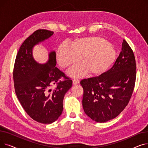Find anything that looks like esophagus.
<instances>
[{"instance_id":"34e87169","label":"esophagus","mask_w":148,"mask_h":148,"mask_svg":"<svg viewBox=\"0 0 148 148\" xmlns=\"http://www.w3.org/2000/svg\"><path fill=\"white\" fill-rule=\"evenodd\" d=\"M79 82H80V80H79V79H73V84H77L79 83Z\"/></svg>"}]
</instances>
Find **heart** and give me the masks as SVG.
<instances>
[{
    "instance_id": "1",
    "label": "heart",
    "mask_w": 148,
    "mask_h": 148,
    "mask_svg": "<svg viewBox=\"0 0 148 148\" xmlns=\"http://www.w3.org/2000/svg\"><path fill=\"white\" fill-rule=\"evenodd\" d=\"M57 56L59 65L63 68L74 65L80 58L82 63L70 69L69 74L81 77L88 72L94 75L103 73L113 63L116 53L105 39L92 36L75 39L70 46L60 45Z\"/></svg>"
}]
</instances>
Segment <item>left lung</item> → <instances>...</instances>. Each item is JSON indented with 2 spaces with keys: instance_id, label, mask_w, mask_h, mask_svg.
<instances>
[{
  "instance_id": "8db88e82",
  "label": "left lung",
  "mask_w": 148,
  "mask_h": 148,
  "mask_svg": "<svg viewBox=\"0 0 148 148\" xmlns=\"http://www.w3.org/2000/svg\"><path fill=\"white\" fill-rule=\"evenodd\" d=\"M136 79L134 54L123 40L122 51L110 69L99 76L81 80L85 113L101 123L117 117L130 101Z\"/></svg>"
}]
</instances>
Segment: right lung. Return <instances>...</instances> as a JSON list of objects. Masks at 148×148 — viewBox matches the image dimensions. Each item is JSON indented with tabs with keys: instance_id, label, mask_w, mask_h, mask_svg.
<instances>
[{
	"instance_id": "obj_1",
	"label": "right lung",
	"mask_w": 148,
	"mask_h": 148,
	"mask_svg": "<svg viewBox=\"0 0 148 148\" xmlns=\"http://www.w3.org/2000/svg\"><path fill=\"white\" fill-rule=\"evenodd\" d=\"M53 34L39 29L30 35L19 49L13 70L15 92L21 106L31 118L45 124L53 123L60 116L65 94L73 84L72 80L55 66V51L50 53L49 59L44 65L33 58L34 46ZM54 84L56 88L52 90Z\"/></svg>"
}]
</instances>
